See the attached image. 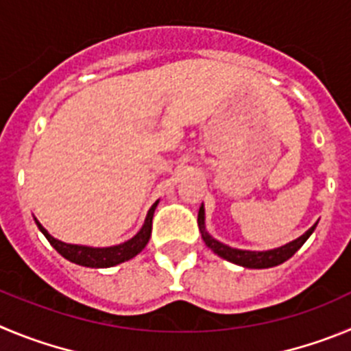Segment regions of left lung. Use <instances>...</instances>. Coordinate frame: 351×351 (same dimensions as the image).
<instances>
[{
  "label": "left lung",
  "mask_w": 351,
  "mask_h": 351,
  "mask_svg": "<svg viewBox=\"0 0 351 351\" xmlns=\"http://www.w3.org/2000/svg\"><path fill=\"white\" fill-rule=\"evenodd\" d=\"M197 223L206 246L219 255V257L226 258V261L232 262V264H238L241 267H248V269H267V267L280 266L285 261H289L304 245L306 239L313 234V230L318 222L313 227H309L304 234L299 236L298 239H293V241L287 243V245L278 246V248H271V250H241V248H232V246L226 245V243L219 241V239H215L206 230V223H204V204H201V208H199Z\"/></svg>",
  "instance_id": "8db88e82"
}]
</instances>
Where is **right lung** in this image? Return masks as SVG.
<instances>
[{
  "label": "right lung",
  "mask_w": 351,
  "mask_h": 351,
  "mask_svg": "<svg viewBox=\"0 0 351 351\" xmlns=\"http://www.w3.org/2000/svg\"><path fill=\"white\" fill-rule=\"evenodd\" d=\"M157 204H159V199L152 204V208L148 210L147 219H145V223L141 226V229L138 230L136 234L132 236L128 241L121 243V245H113V246H87V245H71V243H64L61 239L53 238L49 230L42 226V223L36 222L38 229L42 230L43 236L49 239L50 245L59 252L64 258H68L69 262H75L78 266L85 267H112L117 266V264H122V262L129 261V258L136 257L145 246H147L148 239H150V234H152V219H154V211H156Z\"/></svg>",
  "instance_id": "obj_1"
}]
</instances>
